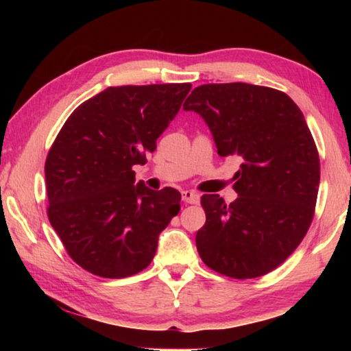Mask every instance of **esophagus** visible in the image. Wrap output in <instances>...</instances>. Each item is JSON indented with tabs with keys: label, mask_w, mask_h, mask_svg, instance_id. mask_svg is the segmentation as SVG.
Returning <instances> with one entry per match:
<instances>
[{
	"label": "esophagus",
	"mask_w": 351,
	"mask_h": 351,
	"mask_svg": "<svg viewBox=\"0 0 351 351\" xmlns=\"http://www.w3.org/2000/svg\"><path fill=\"white\" fill-rule=\"evenodd\" d=\"M182 201H184V203H189V204H197L199 201V195L197 192H193V190H184Z\"/></svg>",
	"instance_id": "obj_1"
}]
</instances>
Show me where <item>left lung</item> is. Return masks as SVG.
<instances>
[{
    "label": "left lung",
    "instance_id": "1",
    "mask_svg": "<svg viewBox=\"0 0 351 351\" xmlns=\"http://www.w3.org/2000/svg\"><path fill=\"white\" fill-rule=\"evenodd\" d=\"M182 108L204 119L219 156L241 162L239 198H201V260L232 278L268 274L300 245L314 215L320 162L304 114L285 93L241 82L195 88Z\"/></svg>",
    "mask_w": 351,
    "mask_h": 351
}]
</instances>
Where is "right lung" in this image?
Here are the masks:
<instances>
[{
    "mask_svg": "<svg viewBox=\"0 0 351 351\" xmlns=\"http://www.w3.org/2000/svg\"><path fill=\"white\" fill-rule=\"evenodd\" d=\"M190 83L110 86L77 106L47 154V217L77 265L123 278L145 269L181 209L171 187L134 181L181 108Z\"/></svg>",
    "mask_w": 351,
    "mask_h": 351,
    "instance_id": "right-lung-1",
    "label": "right lung"
}]
</instances>
